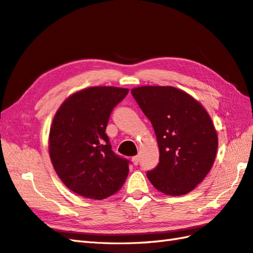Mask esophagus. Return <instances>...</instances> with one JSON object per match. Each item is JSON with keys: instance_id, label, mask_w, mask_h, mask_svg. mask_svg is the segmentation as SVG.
I'll use <instances>...</instances> for the list:
<instances>
[{"instance_id": "34e87169", "label": "esophagus", "mask_w": 253, "mask_h": 253, "mask_svg": "<svg viewBox=\"0 0 253 253\" xmlns=\"http://www.w3.org/2000/svg\"><path fill=\"white\" fill-rule=\"evenodd\" d=\"M139 161H140V157H139V155H136V157L132 158V163L135 165H138Z\"/></svg>"}]
</instances>
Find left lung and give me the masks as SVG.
<instances>
[{
    "label": "left lung",
    "mask_w": 253,
    "mask_h": 253,
    "mask_svg": "<svg viewBox=\"0 0 253 253\" xmlns=\"http://www.w3.org/2000/svg\"><path fill=\"white\" fill-rule=\"evenodd\" d=\"M151 122L160 162L147 176L161 192L182 196L193 190L211 169L217 151V133L208 112L185 91L144 85L131 90Z\"/></svg>",
    "instance_id": "1"
}]
</instances>
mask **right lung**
<instances>
[{
	"instance_id": "obj_1",
	"label": "right lung",
	"mask_w": 253,
	"mask_h": 253,
	"mask_svg": "<svg viewBox=\"0 0 253 253\" xmlns=\"http://www.w3.org/2000/svg\"><path fill=\"white\" fill-rule=\"evenodd\" d=\"M128 89L91 87L72 94L53 118L49 150L56 174L68 189L102 200L121 189L129 161L113 152L105 133L113 109Z\"/></svg>"
}]
</instances>
